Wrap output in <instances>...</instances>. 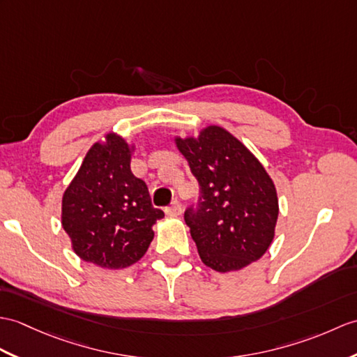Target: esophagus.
<instances>
[{
  "instance_id": "34e87169",
  "label": "esophagus",
  "mask_w": 357,
  "mask_h": 357,
  "mask_svg": "<svg viewBox=\"0 0 357 357\" xmlns=\"http://www.w3.org/2000/svg\"><path fill=\"white\" fill-rule=\"evenodd\" d=\"M165 213H167L169 216H181L182 205H181V202L178 201V199H175V201L170 204V206H169L167 210H165Z\"/></svg>"
}]
</instances>
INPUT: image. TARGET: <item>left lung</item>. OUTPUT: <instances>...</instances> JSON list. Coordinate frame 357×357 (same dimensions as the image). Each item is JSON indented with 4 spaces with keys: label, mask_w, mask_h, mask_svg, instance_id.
Returning <instances> with one entry per match:
<instances>
[{
    "label": "left lung",
    "mask_w": 357,
    "mask_h": 357,
    "mask_svg": "<svg viewBox=\"0 0 357 357\" xmlns=\"http://www.w3.org/2000/svg\"><path fill=\"white\" fill-rule=\"evenodd\" d=\"M199 182L197 205L184 219L205 266L240 271L260 260L275 236L278 196L263 164L218 124L197 137H175Z\"/></svg>",
    "instance_id": "obj_1"
}]
</instances>
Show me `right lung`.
Wrapping results in <instances>:
<instances>
[{
	"instance_id": "1",
	"label": "right lung",
	"mask_w": 357,
	"mask_h": 357,
	"mask_svg": "<svg viewBox=\"0 0 357 357\" xmlns=\"http://www.w3.org/2000/svg\"><path fill=\"white\" fill-rule=\"evenodd\" d=\"M135 144L107 132L89 149L62 196V227L82 260L105 269L137 263L164 218L153 208L144 181L134 176Z\"/></svg>"
}]
</instances>
